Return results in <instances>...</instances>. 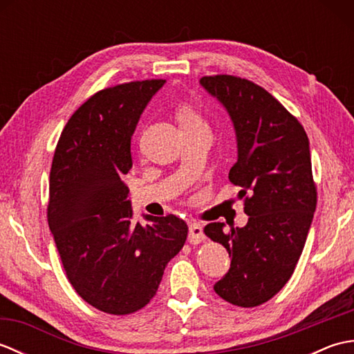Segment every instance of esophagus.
Wrapping results in <instances>:
<instances>
[{
  "instance_id": "obj_1",
  "label": "esophagus",
  "mask_w": 354,
  "mask_h": 354,
  "mask_svg": "<svg viewBox=\"0 0 354 354\" xmlns=\"http://www.w3.org/2000/svg\"><path fill=\"white\" fill-rule=\"evenodd\" d=\"M205 236H204V231H202V227L198 223H193L190 225L189 228V242L192 245H199L201 242H204Z\"/></svg>"
}]
</instances>
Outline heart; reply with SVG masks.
<instances>
[{
    "mask_svg": "<svg viewBox=\"0 0 354 354\" xmlns=\"http://www.w3.org/2000/svg\"><path fill=\"white\" fill-rule=\"evenodd\" d=\"M176 118L181 127H196V126H204L205 122L204 118L201 117L198 111H194L190 106H183L179 108L176 112Z\"/></svg>",
    "mask_w": 354,
    "mask_h": 354,
    "instance_id": "1",
    "label": "heart"
}]
</instances>
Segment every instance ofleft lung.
<instances>
[{"instance_id": "left-lung-1", "label": "left lung", "mask_w": 354, "mask_h": 354, "mask_svg": "<svg viewBox=\"0 0 354 354\" xmlns=\"http://www.w3.org/2000/svg\"><path fill=\"white\" fill-rule=\"evenodd\" d=\"M201 85L232 120L237 161L230 181L250 216L243 228L208 223L205 236L222 243L231 268L214 284L217 295L239 307L269 301L289 281L317 208L309 138L301 123L254 82L228 74L205 76Z\"/></svg>"}]
</instances>
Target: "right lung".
Segmentation results:
<instances>
[{
  "label": "right lung",
  "instance_id": "add662e5",
  "mask_svg": "<svg viewBox=\"0 0 354 354\" xmlns=\"http://www.w3.org/2000/svg\"><path fill=\"white\" fill-rule=\"evenodd\" d=\"M164 82H129L89 97L65 124L53 156L48 227L74 290L104 313L129 315L149 304L189 232L173 214L133 223L123 183L132 167V133Z\"/></svg>",
  "mask_w": 354,
  "mask_h": 354
}]
</instances>
